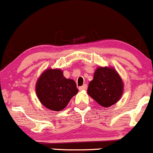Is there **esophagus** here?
<instances>
[{
  "instance_id": "esophagus-1",
  "label": "esophagus",
  "mask_w": 153,
  "mask_h": 153,
  "mask_svg": "<svg viewBox=\"0 0 153 153\" xmlns=\"http://www.w3.org/2000/svg\"><path fill=\"white\" fill-rule=\"evenodd\" d=\"M87 87H88V85H86V84H84V85H82V86L79 87V90H80V91H85L87 89Z\"/></svg>"
}]
</instances>
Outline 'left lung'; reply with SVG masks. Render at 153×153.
I'll return each instance as SVG.
<instances>
[{
	"label": "left lung",
	"instance_id": "8db88e82",
	"mask_svg": "<svg viewBox=\"0 0 153 153\" xmlns=\"http://www.w3.org/2000/svg\"><path fill=\"white\" fill-rule=\"evenodd\" d=\"M87 92L99 104L107 108L120 100L124 92V82L114 68L100 66L89 82Z\"/></svg>",
	"mask_w": 153,
	"mask_h": 153
}]
</instances>
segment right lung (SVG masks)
Listing matches in <instances>:
<instances>
[{"label":"right lung","instance_id":"1","mask_svg":"<svg viewBox=\"0 0 153 153\" xmlns=\"http://www.w3.org/2000/svg\"><path fill=\"white\" fill-rule=\"evenodd\" d=\"M36 94L44 106L54 111L64 109L78 92L76 83L63 75L58 68H47L36 82Z\"/></svg>","mask_w":153,"mask_h":153}]
</instances>
